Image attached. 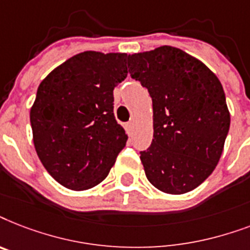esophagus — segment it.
Wrapping results in <instances>:
<instances>
[{
  "label": "esophagus",
  "instance_id": "esophagus-1",
  "mask_svg": "<svg viewBox=\"0 0 250 250\" xmlns=\"http://www.w3.org/2000/svg\"><path fill=\"white\" fill-rule=\"evenodd\" d=\"M133 129H134V123L133 121H130V123L126 124V130L129 134H131V131H133Z\"/></svg>",
  "mask_w": 250,
  "mask_h": 250
}]
</instances>
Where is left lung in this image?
Instances as JSON below:
<instances>
[{
	"label": "left lung",
	"mask_w": 250,
	"mask_h": 250,
	"mask_svg": "<svg viewBox=\"0 0 250 250\" xmlns=\"http://www.w3.org/2000/svg\"><path fill=\"white\" fill-rule=\"evenodd\" d=\"M127 67L152 98L153 139L141 152L146 177L165 193L192 191L215 169L229 133L222 83L203 62L171 46L129 55Z\"/></svg>",
	"instance_id": "left-lung-1"
}]
</instances>
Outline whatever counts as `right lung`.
I'll list each match as a JSON object with an SVG mask.
<instances>
[{
  "label": "right lung",
  "mask_w": 250,
  "mask_h": 250,
  "mask_svg": "<svg viewBox=\"0 0 250 250\" xmlns=\"http://www.w3.org/2000/svg\"><path fill=\"white\" fill-rule=\"evenodd\" d=\"M126 58L83 51L40 83L29 115L33 143L47 173L67 188L99 185L126 145L113 115V89L127 76Z\"/></svg>",
  "instance_id": "obj_1"
}]
</instances>
